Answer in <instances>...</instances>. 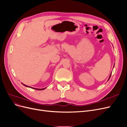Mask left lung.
<instances>
[{
    "label": "left lung",
    "mask_w": 127,
    "mask_h": 127,
    "mask_svg": "<svg viewBox=\"0 0 127 127\" xmlns=\"http://www.w3.org/2000/svg\"><path fill=\"white\" fill-rule=\"evenodd\" d=\"M114 66H113V67H114ZM111 74H110V76H109V79H108V81L109 80V79H110V77H111Z\"/></svg>",
    "instance_id": "obj_1"
}]
</instances>
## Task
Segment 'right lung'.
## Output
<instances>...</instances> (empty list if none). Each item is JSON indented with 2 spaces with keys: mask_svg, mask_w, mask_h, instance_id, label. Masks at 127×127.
<instances>
[{
  "mask_svg": "<svg viewBox=\"0 0 127 127\" xmlns=\"http://www.w3.org/2000/svg\"><path fill=\"white\" fill-rule=\"evenodd\" d=\"M22 84L23 85H24V86H25V87H26L31 88H32V89H35V90H44L46 88H43V89H37V88H32V87H29V86H27V85H25V84H24L22 83Z\"/></svg>",
  "mask_w": 127,
  "mask_h": 127,
  "instance_id": "right-lung-1",
  "label": "right lung"
}]
</instances>
